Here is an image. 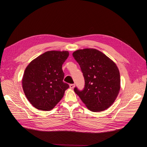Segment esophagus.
Here are the masks:
<instances>
[{"label": "esophagus", "mask_w": 147, "mask_h": 147, "mask_svg": "<svg viewBox=\"0 0 147 147\" xmlns=\"http://www.w3.org/2000/svg\"><path fill=\"white\" fill-rule=\"evenodd\" d=\"M69 86H70V88L71 89H73L75 87V84H70V85H69Z\"/></svg>", "instance_id": "esophagus-1"}]
</instances>
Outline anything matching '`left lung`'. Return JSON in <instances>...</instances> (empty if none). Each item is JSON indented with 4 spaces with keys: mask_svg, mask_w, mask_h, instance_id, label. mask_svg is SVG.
Returning a JSON list of instances; mask_svg holds the SVG:
<instances>
[{
    "mask_svg": "<svg viewBox=\"0 0 147 147\" xmlns=\"http://www.w3.org/2000/svg\"><path fill=\"white\" fill-rule=\"evenodd\" d=\"M72 55L80 66L85 82L84 90L75 88V92L92 112L109 108L120 90V75L116 64L94 48L78 50Z\"/></svg>",
    "mask_w": 147,
    "mask_h": 147,
    "instance_id": "left-lung-1",
    "label": "left lung"
}]
</instances>
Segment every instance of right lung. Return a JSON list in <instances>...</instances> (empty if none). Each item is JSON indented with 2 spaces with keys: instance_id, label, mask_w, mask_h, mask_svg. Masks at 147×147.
Masks as SVG:
<instances>
[{
  "instance_id": "add662e5",
  "label": "right lung",
  "mask_w": 147,
  "mask_h": 147,
  "mask_svg": "<svg viewBox=\"0 0 147 147\" xmlns=\"http://www.w3.org/2000/svg\"><path fill=\"white\" fill-rule=\"evenodd\" d=\"M69 55L68 51H48L26 68L22 85L26 97L35 108L51 110L63 97L69 85L63 82L62 65Z\"/></svg>"
}]
</instances>
